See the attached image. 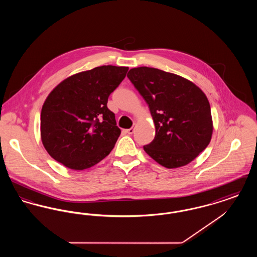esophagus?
I'll return each instance as SVG.
<instances>
[{
  "instance_id": "34e87169",
  "label": "esophagus",
  "mask_w": 257,
  "mask_h": 257,
  "mask_svg": "<svg viewBox=\"0 0 257 257\" xmlns=\"http://www.w3.org/2000/svg\"><path fill=\"white\" fill-rule=\"evenodd\" d=\"M135 127H132V128H130V129H127L126 130V133L128 135H132L134 133Z\"/></svg>"
}]
</instances>
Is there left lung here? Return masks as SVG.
Instances as JSON below:
<instances>
[{
	"label": "left lung",
	"instance_id": "left-lung-1",
	"mask_svg": "<svg viewBox=\"0 0 257 257\" xmlns=\"http://www.w3.org/2000/svg\"><path fill=\"white\" fill-rule=\"evenodd\" d=\"M127 77L146 100L155 124L154 140L144 147L147 154L168 169L196 159L213 133L204 92L183 77L157 68H132Z\"/></svg>",
	"mask_w": 257,
	"mask_h": 257
}]
</instances>
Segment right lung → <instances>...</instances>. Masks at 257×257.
I'll return each mask as SVG.
<instances>
[{
	"label": "right lung",
	"mask_w": 257,
	"mask_h": 257,
	"mask_svg": "<svg viewBox=\"0 0 257 257\" xmlns=\"http://www.w3.org/2000/svg\"><path fill=\"white\" fill-rule=\"evenodd\" d=\"M128 69L98 66L66 78L50 92L41 110L40 134L53 159L83 171L110 154L121 131L108 98Z\"/></svg>",
	"instance_id": "right-lung-1"
}]
</instances>
